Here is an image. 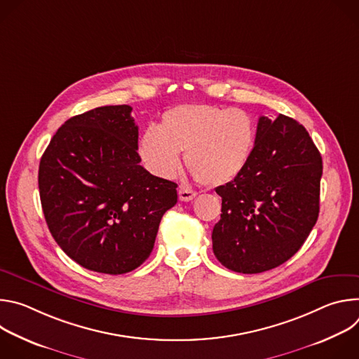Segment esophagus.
Here are the masks:
<instances>
[{
  "mask_svg": "<svg viewBox=\"0 0 359 359\" xmlns=\"http://www.w3.org/2000/svg\"><path fill=\"white\" fill-rule=\"evenodd\" d=\"M196 194L197 193L194 190L189 189V187H180L179 189V198L182 201H191L196 197Z\"/></svg>",
  "mask_w": 359,
  "mask_h": 359,
  "instance_id": "esophagus-1",
  "label": "esophagus"
}]
</instances>
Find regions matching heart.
<instances>
[{
  "label": "heart",
  "mask_w": 359,
  "mask_h": 359,
  "mask_svg": "<svg viewBox=\"0 0 359 359\" xmlns=\"http://www.w3.org/2000/svg\"><path fill=\"white\" fill-rule=\"evenodd\" d=\"M255 122L241 109L210 104H184L168 109L161 126L139 139V155L156 176L173 177L180 151L193 176L206 186L234 180L248 165L255 146Z\"/></svg>",
  "instance_id": "b5f03b06"
}]
</instances>
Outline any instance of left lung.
Masks as SVG:
<instances>
[{
	"label": "left lung",
	"instance_id": "1",
	"mask_svg": "<svg viewBox=\"0 0 359 359\" xmlns=\"http://www.w3.org/2000/svg\"><path fill=\"white\" fill-rule=\"evenodd\" d=\"M321 176V155L302 125L285 115L260 116L248 165L216 189L217 260L231 271L257 274L291 259L317 223Z\"/></svg>",
	"mask_w": 359,
	"mask_h": 359
}]
</instances>
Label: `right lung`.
Wrapping results in <instances>:
<instances>
[{
    "label": "right lung",
    "instance_id": "1",
    "mask_svg": "<svg viewBox=\"0 0 359 359\" xmlns=\"http://www.w3.org/2000/svg\"><path fill=\"white\" fill-rule=\"evenodd\" d=\"M129 105L100 107L68 119L39 162L48 229L79 266L104 274L137 269L155 245L175 182L140 166Z\"/></svg>",
    "mask_w": 359,
    "mask_h": 359
}]
</instances>
